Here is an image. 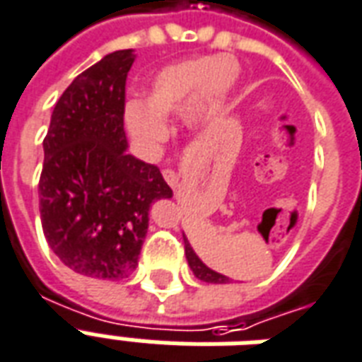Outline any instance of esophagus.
Wrapping results in <instances>:
<instances>
[{
	"label": "esophagus",
	"instance_id": "1",
	"mask_svg": "<svg viewBox=\"0 0 362 362\" xmlns=\"http://www.w3.org/2000/svg\"><path fill=\"white\" fill-rule=\"evenodd\" d=\"M163 178L170 187H176V184H178V175L173 169H163Z\"/></svg>",
	"mask_w": 362,
	"mask_h": 362
}]
</instances>
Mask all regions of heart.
I'll use <instances>...</instances> for the list:
<instances>
[{
    "label": "heart",
    "instance_id": "obj_1",
    "mask_svg": "<svg viewBox=\"0 0 362 362\" xmlns=\"http://www.w3.org/2000/svg\"><path fill=\"white\" fill-rule=\"evenodd\" d=\"M239 76V66L230 57H197L169 64L151 81L142 106L131 102L125 110L129 131L140 144L156 148L167 138L165 121L180 114L193 123L205 119L224 100Z\"/></svg>",
    "mask_w": 362,
    "mask_h": 362
}]
</instances>
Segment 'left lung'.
<instances>
[{
	"instance_id": "left-lung-1",
	"label": "left lung",
	"mask_w": 362,
	"mask_h": 362,
	"mask_svg": "<svg viewBox=\"0 0 362 362\" xmlns=\"http://www.w3.org/2000/svg\"><path fill=\"white\" fill-rule=\"evenodd\" d=\"M184 250H186L187 264H189L193 275H195L197 279L205 281V283H214V285H224V283H230V279H228L226 275L214 272V269H211V267L205 266V264L201 262L199 256L193 252L192 245H189V241L186 239V235H184Z\"/></svg>"
}]
</instances>
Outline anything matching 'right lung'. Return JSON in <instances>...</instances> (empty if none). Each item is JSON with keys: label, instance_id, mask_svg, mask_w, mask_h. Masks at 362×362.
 Listing matches in <instances>:
<instances>
[{"label": "right lung", "instance_id": "add662e5", "mask_svg": "<svg viewBox=\"0 0 362 362\" xmlns=\"http://www.w3.org/2000/svg\"><path fill=\"white\" fill-rule=\"evenodd\" d=\"M132 49L106 54L71 81L43 140L40 212L60 262L96 279L138 266L153 201L173 197L156 165L127 153L123 129Z\"/></svg>", "mask_w": 362, "mask_h": 362}]
</instances>
